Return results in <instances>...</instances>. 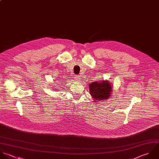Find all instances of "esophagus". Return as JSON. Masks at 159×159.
I'll use <instances>...</instances> for the list:
<instances>
[{"label":"esophagus","instance_id":"obj_1","mask_svg":"<svg viewBox=\"0 0 159 159\" xmlns=\"http://www.w3.org/2000/svg\"><path fill=\"white\" fill-rule=\"evenodd\" d=\"M75 80H77V81H80V75H76L75 77Z\"/></svg>","mask_w":159,"mask_h":159}]
</instances>
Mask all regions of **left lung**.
Returning a JSON list of instances; mask_svg holds the SVG:
<instances>
[{
  "instance_id": "left-lung-1",
  "label": "left lung",
  "mask_w": 159,
  "mask_h": 159,
  "mask_svg": "<svg viewBox=\"0 0 159 159\" xmlns=\"http://www.w3.org/2000/svg\"><path fill=\"white\" fill-rule=\"evenodd\" d=\"M90 93L95 102H101L110 97L112 91L111 85L108 80L94 82L89 85Z\"/></svg>"
}]
</instances>
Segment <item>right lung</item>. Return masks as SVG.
<instances>
[{"mask_svg":"<svg viewBox=\"0 0 159 159\" xmlns=\"http://www.w3.org/2000/svg\"><path fill=\"white\" fill-rule=\"evenodd\" d=\"M54 89H55V88H54Z\"/></svg>","mask_w":159,"mask_h":159,"instance_id":"right-lung-1","label":"right lung"}]
</instances>
